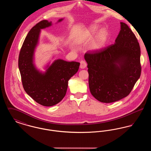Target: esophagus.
Wrapping results in <instances>:
<instances>
[{"mask_svg": "<svg viewBox=\"0 0 151 151\" xmlns=\"http://www.w3.org/2000/svg\"><path fill=\"white\" fill-rule=\"evenodd\" d=\"M86 67V61L84 60H81L80 62V67L82 69H84Z\"/></svg>", "mask_w": 151, "mask_h": 151, "instance_id": "34e87169", "label": "esophagus"}]
</instances>
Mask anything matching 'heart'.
I'll return each mask as SVG.
<instances>
[{
	"instance_id": "obj_1",
	"label": "heart",
	"mask_w": 151,
	"mask_h": 151,
	"mask_svg": "<svg viewBox=\"0 0 151 151\" xmlns=\"http://www.w3.org/2000/svg\"><path fill=\"white\" fill-rule=\"evenodd\" d=\"M97 27H92L86 32V33L82 37V38L80 39V42H85L91 41L93 38L94 35L97 32ZM108 32L105 29L101 30L94 38L93 41L91 43V48L92 50H100L102 49L105 45L108 40Z\"/></svg>"
}]
</instances>
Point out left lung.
I'll use <instances>...</instances> for the list:
<instances>
[{
    "label": "left lung",
    "instance_id": "1",
    "mask_svg": "<svg viewBox=\"0 0 151 151\" xmlns=\"http://www.w3.org/2000/svg\"><path fill=\"white\" fill-rule=\"evenodd\" d=\"M121 24L115 43L84 55L91 93L104 103L127 96L141 75L139 43L129 26Z\"/></svg>",
    "mask_w": 151,
    "mask_h": 151
}]
</instances>
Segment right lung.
Here are the masks:
<instances>
[{
	"label": "right lung",
	"instance_id": "right-lung-1",
	"mask_svg": "<svg viewBox=\"0 0 151 151\" xmlns=\"http://www.w3.org/2000/svg\"><path fill=\"white\" fill-rule=\"evenodd\" d=\"M51 25V22L44 20L30 29L22 43L18 61L25 91L38 104L45 106L55 105L64 98L68 81L78 72L80 66L79 62L58 59L44 74L35 68L33 55L40 30Z\"/></svg>",
	"mask_w": 151,
	"mask_h": 151
}]
</instances>
